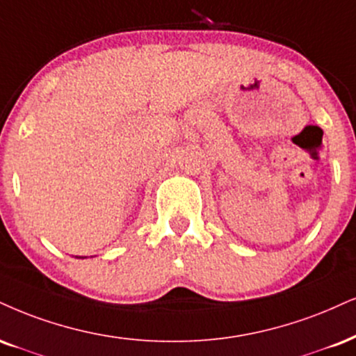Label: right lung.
I'll use <instances>...</instances> for the list:
<instances>
[{"label": "right lung", "instance_id": "add662e5", "mask_svg": "<svg viewBox=\"0 0 356 356\" xmlns=\"http://www.w3.org/2000/svg\"><path fill=\"white\" fill-rule=\"evenodd\" d=\"M76 259H84V257H76Z\"/></svg>", "mask_w": 356, "mask_h": 356}]
</instances>
